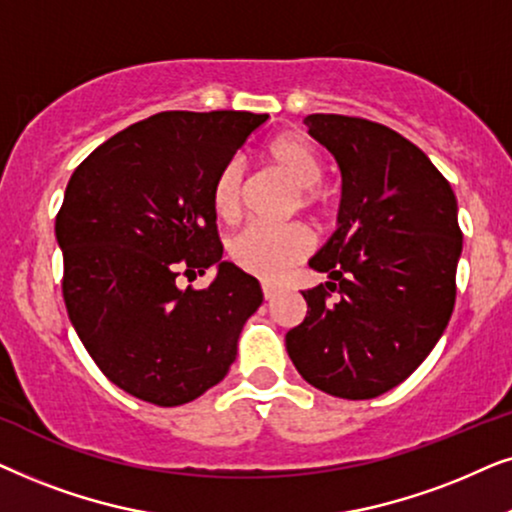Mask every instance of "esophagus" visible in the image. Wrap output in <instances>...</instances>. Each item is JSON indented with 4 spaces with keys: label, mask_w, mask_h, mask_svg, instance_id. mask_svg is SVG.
<instances>
[{
    "label": "esophagus",
    "mask_w": 512,
    "mask_h": 512,
    "mask_svg": "<svg viewBox=\"0 0 512 512\" xmlns=\"http://www.w3.org/2000/svg\"><path fill=\"white\" fill-rule=\"evenodd\" d=\"M262 295H264V299H267V302H271V299H274V297L278 295L276 285H271V283H262Z\"/></svg>",
    "instance_id": "obj_1"
}]
</instances>
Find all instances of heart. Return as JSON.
<instances>
[{
	"mask_svg": "<svg viewBox=\"0 0 512 512\" xmlns=\"http://www.w3.org/2000/svg\"><path fill=\"white\" fill-rule=\"evenodd\" d=\"M264 159L278 175H283L297 189V206L302 210H316L323 203V194L318 192V182L323 177L318 156L309 142L297 135H278L264 149ZM241 185L243 175L236 163L217 175L213 187V210L217 220L234 224L241 217ZM311 250V234L299 224L285 227H264L255 224L243 234H238L229 245V257L236 267L262 281H276L288 271L292 264L304 260Z\"/></svg>",
	"mask_w": 512,
	"mask_h": 512,
	"instance_id": "heart-1",
	"label": "heart"
}]
</instances>
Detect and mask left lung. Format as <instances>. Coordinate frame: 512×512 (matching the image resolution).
Segmentation results:
<instances>
[{
  "instance_id": "left-lung-1",
  "label": "left lung",
  "mask_w": 512,
  "mask_h": 512,
  "mask_svg": "<svg viewBox=\"0 0 512 512\" xmlns=\"http://www.w3.org/2000/svg\"><path fill=\"white\" fill-rule=\"evenodd\" d=\"M309 135L342 170L337 231L309 260L330 281L304 290L285 335L320 391L367 400L405 381L445 332L456 299V196L431 159L388 126L309 114Z\"/></svg>"
}]
</instances>
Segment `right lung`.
<instances>
[{
    "mask_svg": "<svg viewBox=\"0 0 512 512\" xmlns=\"http://www.w3.org/2000/svg\"><path fill=\"white\" fill-rule=\"evenodd\" d=\"M269 114L161 112L93 149L56 217L63 297L88 356L126 393L159 407L220 384L262 288L222 262L213 187ZM218 267L206 291L180 270Z\"/></svg>",
    "mask_w": 512,
    "mask_h": 512,
    "instance_id": "right-lung-1",
    "label": "right lung"
}]
</instances>
